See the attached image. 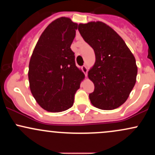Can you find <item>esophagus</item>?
I'll use <instances>...</instances> for the list:
<instances>
[{
    "label": "esophagus",
    "instance_id": "obj_1",
    "mask_svg": "<svg viewBox=\"0 0 155 155\" xmlns=\"http://www.w3.org/2000/svg\"><path fill=\"white\" fill-rule=\"evenodd\" d=\"M81 69H82V71H83V72L84 73V74H85V76H87V71H88V69H87V67L86 66V65H84L82 67H81Z\"/></svg>",
    "mask_w": 155,
    "mask_h": 155
}]
</instances>
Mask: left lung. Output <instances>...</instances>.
<instances>
[{"instance_id":"left-lung-1","label":"left lung","mask_w":155,"mask_h":155,"mask_svg":"<svg viewBox=\"0 0 155 155\" xmlns=\"http://www.w3.org/2000/svg\"><path fill=\"white\" fill-rule=\"evenodd\" d=\"M78 30L95 54V64L88 71L95 85L94 92L89 95L90 102L102 110L120 107L136 81L134 55L120 35L104 22L80 23Z\"/></svg>"}]
</instances>
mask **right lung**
<instances>
[{"label":"right lung","mask_w":155,"mask_h":155,"mask_svg":"<svg viewBox=\"0 0 155 155\" xmlns=\"http://www.w3.org/2000/svg\"><path fill=\"white\" fill-rule=\"evenodd\" d=\"M77 28V23L68 17L55 19L41 35L31 55L30 89L39 106L47 111L60 112L71 107L84 79L71 49Z\"/></svg>","instance_id":"1"}]
</instances>
